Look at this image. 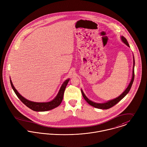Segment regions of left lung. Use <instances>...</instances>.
Here are the masks:
<instances>
[{"label": "left lung", "mask_w": 147, "mask_h": 147, "mask_svg": "<svg viewBox=\"0 0 147 147\" xmlns=\"http://www.w3.org/2000/svg\"><path fill=\"white\" fill-rule=\"evenodd\" d=\"M121 40L123 43H124L126 45H127L128 47H130V46L128 43V42L127 40V39L123 36H121ZM133 69H132V78L129 84V86H127V87L126 88V89L125 90V91H123V92H122V94H121L119 96H118L117 98H115L114 99L111 100H108L107 102H102V103H98V102H94L91 100H90L88 98H87V96L85 95V94H84L83 90L81 89V92L83 97L85 99V100L87 102V103H88L90 105L98 109H109L111 108H112V107H113L116 104H117L119 101H121L123 98H124L130 91V90L131 87L132 86V84L133 83L134 80V66H135V60H134V57L133 55Z\"/></svg>", "instance_id": "8db88e82"}]
</instances>
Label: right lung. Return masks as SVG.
I'll return each mask as SVG.
<instances>
[{"mask_svg":"<svg viewBox=\"0 0 147 147\" xmlns=\"http://www.w3.org/2000/svg\"><path fill=\"white\" fill-rule=\"evenodd\" d=\"M70 80L69 78L67 79L64 83L62 84L58 94H57L56 96L54 98L53 100L49 102H34L30 101L25 98H24L21 95L19 94V92L17 91L15 87H14L12 81L10 78V83L12 86V89L13 90L14 92H15L18 98L28 108L31 109L34 111L36 112H45L49 111L51 109H53L56 107H57L61 102L63 96H64V93L66 87L67 86V83Z\"/></svg>","mask_w":147,"mask_h":147,"instance_id":"right-lung-1","label":"right lung"}]
</instances>
